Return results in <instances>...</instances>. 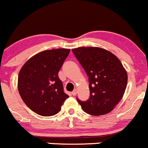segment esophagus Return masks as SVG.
<instances>
[{"label":"esophagus","instance_id":"obj_1","mask_svg":"<svg viewBox=\"0 0 148 148\" xmlns=\"http://www.w3.org/2000/svg\"><path fill=\"white\" fill-rule=\"evenodd\" d=\"M71 94H72L73 96H75V95L77 94V90H74L73 91L72 93H71Z\"/></svg>","mask_w":148,"mask_h":148}]
</instances>
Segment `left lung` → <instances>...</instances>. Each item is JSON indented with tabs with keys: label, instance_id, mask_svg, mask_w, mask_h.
I'll return each instance as SVG.
<instances>
[{
	"label": "left lung",
	"instance_id": "8db88e82",
	"mask_svg": "<svg viewBox=\"0 0 148 148\" xmlns=\"http://www.w3.org/2000/svg\"><path fill=\"white\" fill-rule=\"evenodd\" d=\"M72 51L88 76L90 97L86 101L77 99L83 110L94 116L112 112L127 87V74L120 60L99 47H83Z\"/></svg>",
	"mask_w": 148,
	"mask_h": 148
}]
</instances>
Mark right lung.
<instances>
[{
  "instance_id": "add662e5",
  "label": "right lung",
  "mask_w": 148,
  "mask_h": 148,
  "mask_svg": "<svg viewBox=\"0 0 148 148\" xmlns=\"http://www.w3.org/2000/svg\"><path fill=\"white\" fill-rule=\"evenodd\" d=\"M70 51H43L30 58L21 68L18 77V92L26 106L37 114H56L69 97L64 92L58 72Z\"/></svg>"
}]
</instances>
